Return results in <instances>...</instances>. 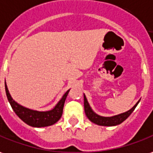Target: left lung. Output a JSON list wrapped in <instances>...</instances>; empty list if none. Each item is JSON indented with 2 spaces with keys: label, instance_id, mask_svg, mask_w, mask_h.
<instances>
[{
  "label": "left lung",
  "instance_id": "obj_1",
  "mask_svg": "<svg viewBox=\"0 0 153 153\" xmlns=\"http://www.w3.org/2000/svg\"><path fill=\"white\" fill-rule=\"evenodd\" d=\"M138 103L139 101L135 104L134 107L126 112H123V113H121L119 115H116V116H112V117H102V116H99L97 113H95L92 111L89 103L87 102L86 96L84 94V110H85V113L87 115V118L89 119L91 123L99 125V126L111 127V126H117V125L121 124L131 114V112L135 110V108L137 106Z\"/></svg>",
  "mask_w": 153,
  "mask_h": 153
}]
</instances>
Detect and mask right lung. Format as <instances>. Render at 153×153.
I'll use <instances>...</instances> for the list:
<instances>
[{
  "label": "right lung",
  "mask_w": 153,
  "mask_h": 153,
  "mask_svg": "<svg viewBox=\"0 0 153 153\" xmlns=\"http://www.w3.org/2000/svg\"><path fill=\"white\" fill-rule=\"evenodd\" d=\"M5 88H6L7 99H8L12 109L15 111V113L27 125L34 127H48V126H51L56 122H58L59 119L61 118V117L62 115L64 103H65L66 97L68 95V92L70 91L68 90L65 94L63 95L62 97L55 106L53 109L50 111H39L31 110V109L26 108L25 107H22L16 102H15L9 93V91H8L6 82H5Z\"/></svg>",
  "instance_id": "right-lung-1"
}]
</instances>
